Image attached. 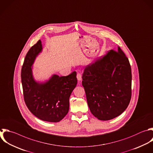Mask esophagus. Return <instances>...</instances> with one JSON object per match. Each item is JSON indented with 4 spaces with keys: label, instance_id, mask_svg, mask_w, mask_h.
Returning a JSON list of instances; mask_svg holds the SVG:
<instances>
[{
    "label": "esophagus",
    "instance_id": "esophagus-1",
    "mask_svg": "<svg viewBox=\"0 0 153 153\" xmlns=\"http://www.w3.org/2000/svg\"><path fill=\"white\" fill-rule=\"evenodd\" d=\"M76 78H77V79H78V81H79V82L81 81V74H80V73H79V72H78L77 73V75H76Z\"/></svg>",
    "mask_w": 153,
    "mask_h": 153
}]
</instances>
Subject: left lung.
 Here are the masks:
<instances>
[{"instance_id": "left-lung-1", "label": "left lung", "mask_w": 153, "mask_h": 153, "mask_svg": "<svg viewBox=\"0 0 153 153\" xmlns=\"http://www.w3.org/2000/svg\"><path fill=\"white\" fill-rule=\"evenodd\" d=\"M87 103L100 120H109L122 114L131 96V71L128 58L118 47L87 66L82 74Z\"/></svg>"}]
</instances>
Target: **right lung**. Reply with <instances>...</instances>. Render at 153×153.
Returning a JSON list of instances; mask_svg holds the SVG:
<instances>
[{
  "label": "right lung",
  "mask_w": 153,
  "mask_h": 153,
  "mask_svg": "<svg viewBox=\"0 0 153 153\" xmlns=\"http://www.w3.org/2000/svg\"><path fill=\"white\" fill-rule=\"evenodd\" d=\"M42 50L39 40L25 59L21 73L24 99L29 111L40 120L59 122L69 111V97L77 84L76 73L63 76L54 75L44 83L35 81L31 67Z\"/></svg>",
  "instance_id": "1"
}]
</instances>
